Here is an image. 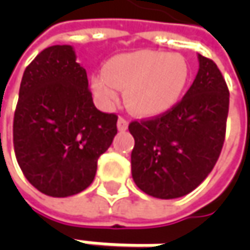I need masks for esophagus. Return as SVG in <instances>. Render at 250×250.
Wrapping results in <instances>:
<instances>
[{
    "label": "esophagus",
    "mask_w": 250,
    "mask_h": 250,
    "mask_svg": "<svg viewBox=\"0 0 250 250\" xmlns=\"http://www.w3.org/2000/svg\"><path fill=\"white\" fill-rule=\"evenodd\" d=\"M117 126H118V130H120V132H124V130H126V129H128V121L124 120V118H118Z\"/></svg>",
    "instance_id": "34e87169"
}]
</instances>
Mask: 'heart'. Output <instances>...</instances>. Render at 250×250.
I'll use <instances>...</instances> for the list:
<instances>
[{"label":"heart","mask_w":250,"mask_h":250,"mask_svg":"<svg viewBox=\"0 0 250 250\" xmlns=\"http://www.w3.org/2000/svg\"><path fill=\"white\" fill-rule=\"evenodd\" d=\"M190 76L188 61L179 54L140 50L115 55L105 69L93 76L94 94L104 107L118 99L125 89V105L139 117H156L181 100Z\"/></svg>","instance_id":"1"}]
</instances>
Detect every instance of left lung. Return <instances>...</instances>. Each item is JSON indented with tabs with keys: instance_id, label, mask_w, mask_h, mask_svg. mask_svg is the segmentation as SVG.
<instances>
[{
	"instance_id": "obj_1",
	"label": "left lung",
	"mask_w": 250,
	"mask_h": 250,
	"mask_svg": "<svg viewBox=\"0 0 250 250\" xmlns=\"http://www.w3.org/2000/svg\"><path fill=\"white\" fill-rule=\"evenodd\" d=\"M196 78L172 110L129 124L132 178L149 196L177 199L196 189L224 145L229 91L217 65L197 54Z\"/></svg>"
}]
</instances>
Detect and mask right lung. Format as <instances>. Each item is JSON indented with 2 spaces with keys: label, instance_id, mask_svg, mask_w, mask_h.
Instances as JSON below:
<instances>
[{
  "label": "right lung",
  "instance_id": "right-lung-1",
  "mask_svg": "<svg viewBox=\"0 0 250 250\" xmlns=\"http://www.w3.org/2000/svg\"><path fill=\"white\" fill-rule=\"evenodd\" d=\"M117 115L96 108L72 45H51L24 69L14 118V147L26 179L47 196L90 187L97 160L117 135Z\"/></svg>",
  "mask_w": 250,
  "mask_h": 250
}]
</instances>
